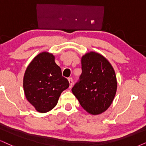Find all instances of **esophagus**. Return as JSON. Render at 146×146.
<instances>
[{
  "mask_svg": "<svg viewBox=\"0 0 146 146\" xmlns=\"http://www.w3.org/2000/svg\"><path fill=\"white\" fill-rule=\"evenodd\" d=\"M68 80H69V84H70V86H69V88H71V87H72V86H73V79H72L71 77H69V78L68 79Z\"/></svg>",
  "mask_w": 146,
  "mask_h": 146,
  "instance_id": "34e87169",
  "label": "esophagus"
}]
</instances>
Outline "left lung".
<instances>
[{
  "instance_id": "1",
  "label": "left lung",
  "mask_w": 146,
  "mask_h": 146,
  "mask_svg": "<svg viewBox=\"0 0 146 146\" xmlns=\"http://www.w3.org/2000/svg\"><path fill=\"white\" fill-rule=\"evenodd\" d=\"M82 73L72 92L85 110L93 115L108 109L117 92L115 72L102 55L90 52L82 58Z\"/></svg>"
}]
</instances>
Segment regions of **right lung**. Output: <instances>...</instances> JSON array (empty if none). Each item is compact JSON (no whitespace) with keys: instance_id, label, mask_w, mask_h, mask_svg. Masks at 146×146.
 <instances>
[{"instance_id":"right-lung-1","label":"right lung","mask_w":146,"mask_h":146,"mask_svg":"<svg viewBox=\"0 0 146 146\" xmlns=\"http://www.w3.org/2000/svg\"><path fill=\"white\" fill-rule=\"evenodd\" d=\"M69 83L62 77L61 69L52 54L43 52L35 57L27 67L23 77V89L28 102L38 112L52 109Z\"/></svg>"}]
</instances>
